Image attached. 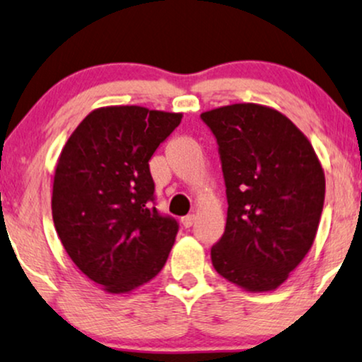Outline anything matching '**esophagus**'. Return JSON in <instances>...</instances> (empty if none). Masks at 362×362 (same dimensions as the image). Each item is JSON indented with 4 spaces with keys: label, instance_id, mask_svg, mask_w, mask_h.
<instances>
[{
    "label": "esophagus",
    "instance_id": "esophagus-1",
    "mask_svg": "<svg viewBox=\"0 0 362 362\" xmlns=\"http://www.w3.org/2000/svg\"><path fill=\"white\" fill-rule=\"evenodd\" d=\"M194 222H195V215L190 214V215H185V217H182V226H184L185 228L194 226Z\"/></svg>",
    "mask_w": 362,
    "mask_h": 362
}]
</instances>
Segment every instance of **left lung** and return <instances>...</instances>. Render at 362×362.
Returning a JSON list of instances; mask_svg holds the SVG:
<instances>
[{"label":"left lung","instance_id":"left-lung-1","mask_svg":"<svg viewBox=\"0 0 362 362\" xmlns=\"http://www.w3.org/2000/svg\"><path fill=\"white\" fill-rule=\"evenodd\" d=\"M218 145L227 195L215 271L247 291L277 289L309 252L326 178L313 145L277 110L235 103L200 115Z\"/></svg>","mask_w":362,"mask_h":362}]
</instances>
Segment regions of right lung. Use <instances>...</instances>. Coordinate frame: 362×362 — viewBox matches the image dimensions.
I'll return each mask as SVG.
<instances>
[{"instance_id": "right-lung-1", "label": "right lung", "mask_w": 362, "mask_h": 362, "mask_svg": "<svg viewBox=\"0 0 362 362\" xmlns=\"http://www.w3.org/2000/svg\"><path fill=\"white\" fill-rule=\"evenodd\" d=\"M180 120L144 107L93 110L59 155L54 228L76 267L112 294L157 276L175 242L178 222L155 207L148 162Z\"/></svg>"}]
</instances>
